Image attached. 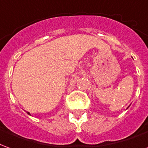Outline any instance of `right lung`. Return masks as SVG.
<instances>
[{"label": "right lung", "mask_w": 148, "mask_h": 148, "mask_svg": "<svg viewBox=\"0 0 148 148\" xmlns=\"http://www.w3.org/2000/svg\"><path fill=\"white\" fill-rule=\"evenodd\" d=\"M27 113H28V114H29V115H30V113H29V112H27Z\"/></svg>", "instance_id": "1"}]
</instances>
